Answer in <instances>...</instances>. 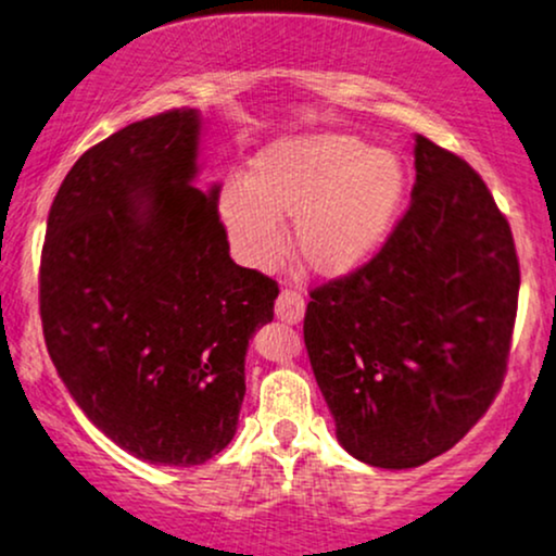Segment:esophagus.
I'll return each instance as SVG.
<instances>
[{
  "instance_id": "34e87169",
  "label": "esophagus",
  "mask_w": 556,
  "mask_h": 556,
  "mask_svg": "<svg viewBox=\"0 0 556 556\" xmlns=\"http://www.w3.org/2000/svg\"><path fill=\"white\" fill-rule=\"evenodd\" d=\"M274 314H277V318H282V321L287 324H298L300 318L305 316V300L300 292L295 290H285L279 292L277 303H274Z\"/></svg>"
}]
</instances>
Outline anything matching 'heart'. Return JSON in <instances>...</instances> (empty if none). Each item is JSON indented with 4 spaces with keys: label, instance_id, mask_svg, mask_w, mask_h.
<instances>
[{
    "label": "heart",
    "instance_id": "heart-1",
    "mask_svg": "<svg viewBox=\"0 0 556 556\" xmlns=\"http://www.w3.org/2000/svg\"><path fill=\"white\" fill-rule=\"evenodd\" d=\"M405 198L397 154L350 136L282 140L256 156L245 185L227 182L219 219L242 264L271 266L285 251L279 216H292L298 256L340 277L384 245Z\"/></svg>",
    "mask_w": 556,
    "mask_h": 556
}]
</instances>
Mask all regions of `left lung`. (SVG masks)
Here are the masks:
<instances>
[{
  "mask_svg": "<svg viewBox=\"0 0 556 556\" xmlns=\"http://www.w3.org/2000/svg\"><path fill=\"white\" fill-rule=\"evenodd\" d=\"M371 261L311 290L303 340L337 439L376 468L452 450L502 389L518 314L513 229L481 175L416 138V185Z\"/></svg>",
  "mask_w": 556,
  "mask_h": 556,
  "instance_id": "1",
  "label": "left lung"
}]
</instances>
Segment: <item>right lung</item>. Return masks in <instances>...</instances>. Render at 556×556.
Here are the masks:
<instances>
[{
    "mask_svg": "<svg viewBox=\"0 0 556 556\" xmlns=\"http://www.w3.org/2000/svg\"><path fill=\"white\" fill-rule=\"evenodd\" d=\"M201 117L169 110L91 146L56 190L38 271L43 340L67 392L154 465L232 442L245 350L279 287L229 258L219 188H195Z\"/></svg>",
    "mask_w": 556,
    "mask_h": 556,
    "instance_id": "obj_1",
    "label": "right lung"
}]
</instances>
